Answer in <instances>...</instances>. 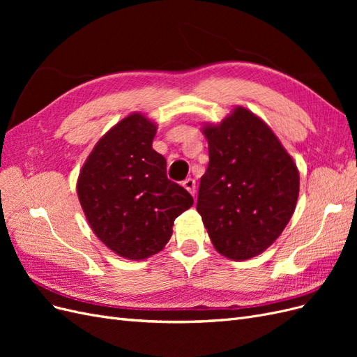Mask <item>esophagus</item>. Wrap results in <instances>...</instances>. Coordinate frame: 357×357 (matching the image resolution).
<instances>
[{
    "label": "esophagus",
    "instance_id": "34e87169",
    "mask_svg": "<svg viewBox=\"0 0 357 357\" xmlns=\"http://www.w3.org/2000/svg\"><path fill=\"white\" fill-rule=\"evenodd\" d=\"M183 188H185L192 197H195V193H197L195 180H193V178H186L185 181H183Z\"/></svg>",
    "mask_w": 357,
    "mask_h": 357
}]
</instances>
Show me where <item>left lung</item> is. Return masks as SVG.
<instances>
[{
  "label": "left lung",
  "mask_w": 357,
  "mask_h": 357,
  "mask_svg": "<svg viewBox=\"0 0 357 357\" xmlns=\"http://www.w3.org/2000/svg\"><path fill=\"white\" fill-rule=\"evenodd\" d=\"M208 168L197 210L222 256L247 261L265 252L289 223L299 171L261 117L238 105L220 123H205Z\"/></svg>",
  "instance_id": "obj_1"
}]
</instances>
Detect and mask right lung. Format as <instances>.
<instances>
[{
    "label": "right lung",
    "instance_id": "right-lung-1",
    "mask_svg": "<svg viewBox=\"0 0 357 357\" xmlns=\"http://www.w3.org/2000/svg\"><path fill=\"white\" fill-rule=\"evenodd\" d=\"M156 123L143 113L117 122L95 144L77 178L91 229L112 252L131 261L159 253L190 193L167 177V160L152 143Z\"/></svg>",
    "mask_w": 357,
    "mask_h": 357
}]
</instances>
